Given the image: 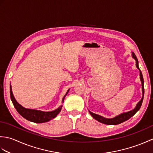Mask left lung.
<instances>
[{"mask_svg":"<svg viewBox=\"0 0 153 153\" xmlns=\"http://www.w3.org/2000/svg\"><path fill=\"white\" fill-rule=\"evenodd\" d=\"M133 55V58H134V59L136 60V66L138 68V69L140 70L138 66V60L137 57H136L135 54L133 53H132ZM140 79L141 81V83H142V93H143V97L141 100L139 101L137 106H136L135 108L133 110H131V111L128 112H125V113H123L122 114H120L119 116H117L116 117L114 118H111V119H107L104 118V117L101 116H99L98 114H94L91 112L89 111L90 114L93 116V118H95V120H97V121H99L100 122H101L102 123H105V124H107V125H117V124H119V123H121L123 122L126 121V120H129V118L134 116L135 114L137 112L138 110L140 109L141 108V106L142 105V102H143V97H144V80H143V75L141 71L140 70Z\"/></svg>","mask_w":153,"mask_h":153,"instance_id":"left-lung-1","label":"left lung"}]
</instances>
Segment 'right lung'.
Masks as SVG:
<instances>
[{
	"instance_id": "1",
	"label": "right lung",
	"mask_w": 153,
	"mask_h": 153,
	"mask_svg": "<svg viewBox=\"0 0 153 153\" xmlns=\"http://www.w3.org/2000/svg\"><path fill=\"white\" fill-rule=\"evenodd\" d=\"M68 92L66 93V95H67ZM10 99L12 100V102L13 103V105H14L15 108L18 111V112L22 117H24V118L29 120V121L33 122L35 123L46 122L49 121V120H52L53 118H54L55 117L59 114V112L61 110L62 106H60L59 108H57L56 110L51 112H42V111H40V110L27 109L22 106L17 101H16V99H14V95H13L11 85L10 87ZM66 95L64 97V98L62 99V102H64V97H66Z\"/></svg>"
}]
</instances>
